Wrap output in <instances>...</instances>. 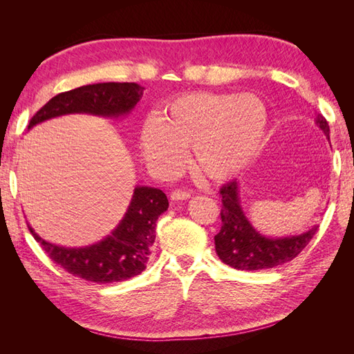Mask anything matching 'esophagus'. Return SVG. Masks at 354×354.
I'll use <instances>...</instances> for the list:
<instances>
[{"label":"esophagus","mask_w":354,"mask_h":354,"mask_svg":"<svg viewBox=\"0 0 354 354\" xmlns=\"http://www.w3.org/2000/svg\"><path fill=\"white\" fill-rule=\"evenodd\" d=\"M190 198L189 192H183V190H174L171 194V201H186Z\"/></svg>","instance_id":"34e87169"}]
</instances>
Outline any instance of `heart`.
Here are the masks:
<instances>
[{"instance_id":"1","label":"heart","mask_w":354,"mask_h":354,"mask_svg":"<svg viewBox=\"0 0 354 354\" xmlns=\"http://www.w3.org/2000/svg\"><path fill=\"white\" fill-rule=\"evenodd\" d=\"M267 131L264 103L250 93H189L178 95L142 130L147 164L162 174L183 165L212 181L238 176L260 152Z\"/></svg>"}]
</instances>
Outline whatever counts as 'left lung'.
<instances>
[{
    "instance_id": "1",
    "label": "left lung",
    "mask_w": 354,
    "mask_h": 354,
    "mask_svg": "<svg viewBox=\"0 0 354 354\" xmlns=\"http://www.w3.org/2000/svg\"><path fill=\"white\" fill-rule=\"evenodd\" d=\"M315 124L329 140V125L316 113ZM221 194V230L214 236L218 259L238 270H264L291 261L315 236L319 226L299 234L267 236L257 230L242 208L239 181L224 185Z\"/></svg>"
}]
</instances>
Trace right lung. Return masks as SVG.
<instances>
[{"label":"right lung","instance_id":"1","mask_svg":"<svg viewBox=\"0 0 354 354\" xmlns=\"http://www.w3.org/2000/svg\"><path fill=\"white\" fill-rule=\"evenodd\" d=\"M145 87L136 82H102L82 85L60 93L32 116L28 130L37 124L71 113L118 118L128 116L140 102ZM168 209V199L160 189L136 186L122 220L106 236L87 246H62L47 242L28 227L37 242L63 269L81 279L95 283H112L140 274L152 252L156 221Z\"/></svg>","mask_w":354,"mask_h":354}]
</instances>
